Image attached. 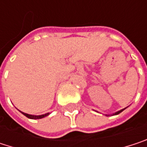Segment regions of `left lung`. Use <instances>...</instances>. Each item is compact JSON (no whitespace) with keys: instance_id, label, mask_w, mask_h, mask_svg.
I'll list each match as a JSON object with an SVG mask.
<instances>
[{"instance_id":"left-lung-1","label":"left lung","mask_w":147,"mask_h":147,"mask_svg":"<svg viewBox=\"0 0 147 147\" xmlns=\"http://www.w3.org/2000/svg\"><path fill=\"white\" fill-rule=\"evenodd\" d=\"M126 108H124V109H122V110H120V111H117V112H115V113H113V114H111V116H113V115H118L120 112H122L123 111H124ZM105 116H110V115H105Z\"/></svg>"}]
</instances>
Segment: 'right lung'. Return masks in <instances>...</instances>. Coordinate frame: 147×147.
Listing matches in <instances>:
<instances>
[{"label": "right lung", "instance_id": "add662e5", "mask_svg": "<svg viewBox=\"0 0 147 147\" xmlns=\"http://www.w3.org/2000/svg\"><path fill=\"white\" fill-rule=\"evenodd\" d=\"M22 114H24L25 117H27L28 118L30 119H41V118H43L45 117L48 116L50 113H46V114H43V115H39V116H35V115H30V114H27V113H24V112H22L20 111Z\"/></svg>", "mask_w": 147, "mask_h": 147}]
</instances>
